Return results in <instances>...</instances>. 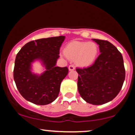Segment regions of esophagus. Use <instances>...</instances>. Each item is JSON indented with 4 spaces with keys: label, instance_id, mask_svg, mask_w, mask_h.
<instances>
[{
    "label": "esophagus",
    "instance_id": "34e87169",
    "mask_svg": "<svg viewBox=\"0 0 135 135\" xmlns=\"http://www.w3.org/2000/svg\"><path fill=\"white\" fill-rule=\"evenodd\" d=\"M69 69L70 71H72V70H75V66L74 65H70L69 66Z\"/></svg>",
    "mask_w": 135,
    "mask_h": 135
}]
</instances>
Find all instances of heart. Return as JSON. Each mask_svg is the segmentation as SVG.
Returning a JSON list of instances; mask_svg holds the SVG:
<instances>
[{"label": "heart", "mask_w": 135, "mask_h": 135, "mask_svg": "<svg viewBox=\"0 0 135 135\" xmlns=\"http://www.w3.org/2000/svg\"><path fill=\"white\" fill-rule=\"evenodd\" d=\"M64 54L69 59L75 60L77 65L86 67L97 59L98 47L94 42L72 41L66 45Z\"/></svg>", "instance_id": "1"}]
</instances>
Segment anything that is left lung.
<instances>
[{
  "label": "left lung",
  "mask_w": 135,
  "mask_h": 135,
  "mask_svg": "<svg viewBox=\"0 0 135 135\" xmlns=\"http://www.w3.org/2000/svg\"><path fill=\"white\" fill-rule=\"evenodd\" d=\"M92 40L99 45L100 55L91 66L76 69L77 87L84 100L92 105H102L119 94L125 79V69L117 47L107 41Z\"/></svg>",
  "instance_id": "1"
}]
</instances>
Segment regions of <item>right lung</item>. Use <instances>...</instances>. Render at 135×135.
<instances>
[{
  "label": "right lung",
  "instance_id": "right-lung-1",
  "mask_svg": "<svg viewBox=\"0 0 135 135\" xmlns=\"http://www.w3.org/2000/svg\"><path fill=\"white\" fill-rule=\"evenodd\" d=\"M65 37L35 40L22 47L16 56L13 76L20 93L27 101L44 105L54 102L60 93L68 68L56 66L60 48ZM38 61L45 67L42 74L32 72V64Z\"/></svg>",
  "mask_w": 135,
  "mask_h": 135
}]
</instances>
